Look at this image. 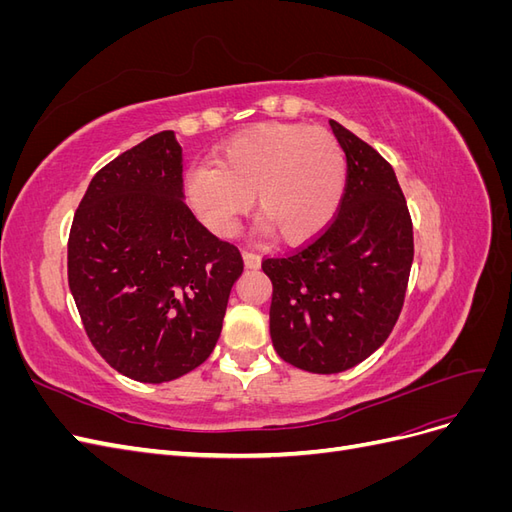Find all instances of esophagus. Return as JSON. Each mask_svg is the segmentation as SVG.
<instances>
[{"instance_id":"esophagus-1","label":"esophagus","mask_w":512,"mask_h":512,"mask_svg":"<svg viewBox=\"0 0 512 512\" xmlns=\"http://www.w3.org/2000/svg\"><path fill=\"white\" fill-rule=\"evenodd\" d=\"M243 262H245L247 269H258L260 267V256L256 252L243 250Z\"/></svg>"}]
</instances>
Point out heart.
I'll use <instances>...</instances> for the list:
<instances>
[{
    "mask_svg": "<svg viewBox=\"0 0 512 512\" xmlns=\"http://www.w3.org/2000/svg\"><path fill=\"white\" fill-rule=\"evenodd\" d=\"M346 188V158L337 138L299 123H260L235 134L213 162L183 175V194L215 235H235L256 194L262 228L301 243L329 226Z\"/></svg>",
    "mask_w": 512,
    "mask_h": 512,
    "instance_id": "b5f03b06",
    "label": "heart"
}]
</instances>
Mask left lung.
<instances>
[{"label":"left lung","mask_w":512,"mask_h":512,"mask_svg":"<svg viewBox=\"0 0 512 512\" xmlns=\"http://www.w3.org/2000/svg\"><path fill=\"white\" fill-rule=\"evenodd\" d=\"M348 162L335 220L312 243L262 260L273 282L275 352L312 374H339L391 335L414 258L412 220L393 166L331 119Z\"/></svg>","instance_id":"left-lung-1"}]
</instances>
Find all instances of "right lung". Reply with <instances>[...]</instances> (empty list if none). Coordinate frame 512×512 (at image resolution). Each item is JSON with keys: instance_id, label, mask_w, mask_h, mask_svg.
Returning a JSON list of instances; mask_svg holds the SVG:
<instances>
[{"instance_id": "right-lung-1", "label": "right lung", "mask_w": 512, "mask_h": 512, "mask_svg": "<svg viewBox=\"0 0 512 512\" xmlns=\"http://www.w3.org/2000/svg\"><path fill=\"white\" fill-rule=\"evenodd\" d=\"M183 200L181 145L164 130L98 170L70 228L68 284L83 327L138 382H170L209 359L243 273L237 247Z\"/></svg>"}]
</instances>
